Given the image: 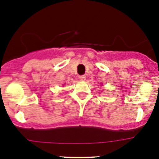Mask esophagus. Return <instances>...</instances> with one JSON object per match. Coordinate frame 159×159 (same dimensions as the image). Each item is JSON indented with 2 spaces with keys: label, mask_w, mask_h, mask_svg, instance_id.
<instances>
[{
  "label": "esophagus",
  "mask_w": 159,
  "mask_h": 159,
  "mask_svg": "<svg viewBox=\"0 0 159 159\" xmlns=\"http://www.w3.org/2000/svg\"><path fill=\"white\" fill-rule=\"evenodd\" d=\"M79 79L80 81H84V80L86 79V77L84 76V75H81V76H79Z\"/></svg>",
  "instance_id": "1"
}]
</instances>
